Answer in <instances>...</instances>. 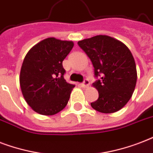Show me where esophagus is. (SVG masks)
Here are the masks:
<instances>
[{
    "mask_svg": "<svg viewBox=\"0 0 153 153\" xmlns=\"http://www.w3.org/2000/svg\"><path fill=\"white\" fill-rule=\"evenodd\" d=\"M88 85H89V80H88V79H85L84 82L81 84V86H82L83 88H87Z\"/></svg>",
    "mask_w": 153,
    "mask_h": 153,
    "instance_id": "1",
    "label": "esophagus"
}]
</instances>
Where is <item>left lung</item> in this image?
<instances>
[{"mask_svg": "<svg viewBox=\"0 0 153 153\" xmlns=\"http://www.w3.org/2000/svg\"><path fill=\"white\" fill-rule=\"evenodd\" d=\"M77 44L92 61L96 77L100 76L93 84L99 97L91 106L103 113L121 109L132 97L137 84V67L132 53L121 41L106 35Z\"/></svg>", "mask_w": 153, "mask_h": 153, "instance_id": "1", "label": "left lung"}]
</instances>
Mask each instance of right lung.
<instances>
[{"label":"right lung","mask_w":153,"mask_h":153,"mask_svg":"<svg viewBox=\"0 0 153 153\" xmlns=\"http://www.w3.org/2000/svg\"><path fill=\"white\" fill-rule=\"evenodd\" d=\"M73 45V41L49 37L34 45L24 59L21 92L27 104L39 114H56L68 104L75 85L65 80L62 62Z\"/></svg>","instance_id":"1"}]
</instances>
